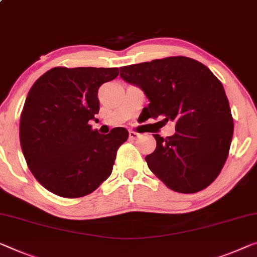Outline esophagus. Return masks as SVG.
Here are the masks:
<instances>
[{
    "label": "esophagus",
    "instance_id": "34e87169",
    "mask_svg": "<svg viewBox=\"0 0 257 257\" xmlns=\"http://www.w3.org/2000/svg\"><path fill=\"white\" fill-rule=\"evenodd\" d=\"M137 137H140V134L136 133V132H134V130H130V132H129V139L136 140Z\"/></svg>",
    "mask_w": 257,
    "mask_h": 257
}]
</instances>
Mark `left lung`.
Here are the masks:
<instances>
[{
  "instance_id": "left-lung-1",
  "label": "left lung",
  "mask_w": 257,
  "mask_h": 257,
  "mask_svg": "<svg viewBox=\"0 0 257 257\" xmlns=\"http://www.w3.org/2000/svg\"><path fill=\"white\" fill-rule=\"evenodd\" d=\"M120 76L144 91L148 118L175 122L173 136L153 135L157 148L145 157L152 173L182 194L211 185L226 162L234 128L220 80L186 56L121 67Z\"/></svg>"
}]
</instances>
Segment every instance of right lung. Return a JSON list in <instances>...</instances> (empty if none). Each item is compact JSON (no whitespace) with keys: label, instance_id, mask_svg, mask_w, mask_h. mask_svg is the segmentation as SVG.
<instances>
[{"label":"right lung","instance_id":"obj_1","mask_svg":"<svg viewBox=\"0 0 257 257\" xmlns=\"http://www.w3.org/2000/svg\"><path fill=\"white\" fill-rule=\"evenodd\" d=\"M117 75V68L55 67L29 91L19 123L22 151L37 181L57 196H85L112 173L128 130L101 135L89 122L99 113V87Z\"/></svg>","mask_w":257,"mask_h":257}]
</instances>
